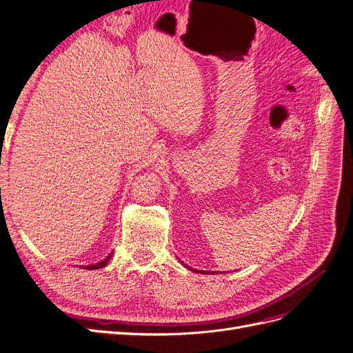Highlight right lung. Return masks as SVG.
Here are the masks:
<instances>
[{
	"mask_svg": "<svg viewBox=\"0 0 353 353\" xmlns=\"http://www.w3.org/2000/svg\"><path fill=\"white\" fill-rule=\"evenodd\" d=\"M110 258H112V253H110L104 261H101V262H99V263H95V265H90V266H87V268H85V270H100V268H103V266H104L105 263H108V262L110 261Z\"/></svg>",
	"mask_w": 353,
	"mask_h": 353,
	"instance_id": "1",
	"label": "right lung"
}]
</instances>
